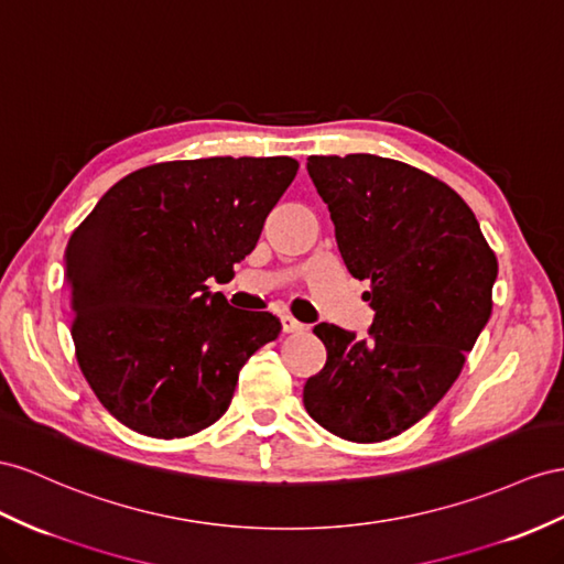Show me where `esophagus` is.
Listing matches in <instances>:
<instances>
[{
	"instance_id": "1",
	"label": "esophagus",
	"mask_w": 564,
	"mask_h": 564,
	"mask_svg": "<svg viewBox=\"0 0 564 564\" xmlns=\"http://www.w3.org/2000/svg\"><path fill=\"white\" fill-rule=\"evenodd\" d=\"M281 324H283V334H302V330L307 328L305 324H300L297 319H293L291 314H283L281 316Z\"/></svg>"
}]
</instances>
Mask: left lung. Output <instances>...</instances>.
Returning a JSON list of instances; mask_svg holds the SVG:
<instances>
[{"label":"left lung","mask_w":564,"mask_h":564,"mask_svg":"<svg viewBox=\"0 0 564 564\" xmlns=\"http://www.w3.org/2000/svg\"><path fill=\"white\" fill-rule=\"evenodd\" d=\"M345 267L369 281V338L316 324L326 365L302 402L316 424L355 443L414 426L457 381L494 310L498 259L451 185L377 154L307 159Z\"/></svg>","instance_id":"obj_1"}]
</instances>
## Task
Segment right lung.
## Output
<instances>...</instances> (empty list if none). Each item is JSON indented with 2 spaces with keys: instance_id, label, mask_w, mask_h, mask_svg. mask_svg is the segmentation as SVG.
Here are the masks:
<instances>
[{
  "instance_id": "1",
  "label": "right lung",
  "mask_w": 564,
  "mask_h": 564,
  "mask_svg": "<svg viewBox=\"0 0 564 564\" xmlns=\"http://www.w3.org/2000/svg\"><path fill=\"white\" fill-rule=\"evenodd\" d=\"M291 156H209L128 173L66 245L70 336L85 381L121 424L185 438L228 410L242 365L281 322L242 312L228 281L293 183Z\"/></svg>"
}]
</instances>
